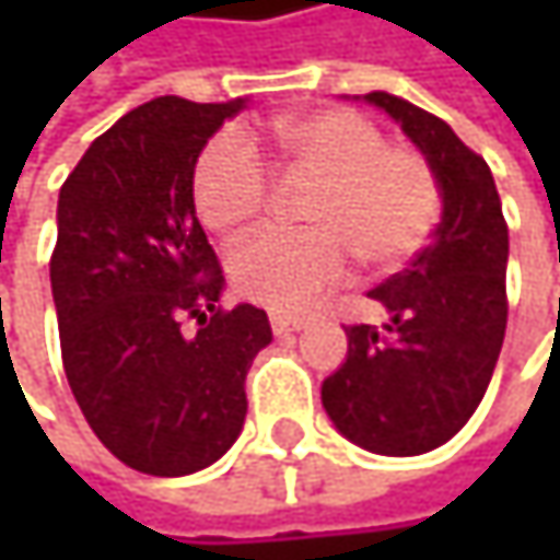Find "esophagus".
<instances>
[{
    "instance_id": "1",
    "label": "esophagus",
    "mask_w": 560,
    "mask_h": 560,
    "mask_svg": "<svg viewBox=\"0 0 560 560\" xmlns=\"http://www.w3.org/2000/svg\"><path fill=\"white\" fill-rule=\"evenodd\" d=\"M269 324H272L276 334H291V330H304V327H307V317H294V314L272 311V314H269Z\"/></svg>"
}]
</instances>
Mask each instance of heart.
Segmentation results:
<instances>
[{
    "label": "heart",
    "mask_w": 560,
    "mask_h": 560,
    "mask_svg": "<svg viewBox=\"0 0 560 560\" xmlns=\"http://www.w3.org/2000/svg\"><path fill=\"white\" fill-rule=\"evenodd\" d=\"M279 165L314 184L304 233L266 230L230 256L233 284L279 311L314 301L343 276L347 253L366 272H395L428 243L441 217V180L431 162L386 142L383 129L347 106L294 109L272 122ZM272 200V177L259 152L236 139H213L194 168V207L203 226L236 236Z\"/></svg>",
    "instance_id": "obj_1"
}]
</instances>
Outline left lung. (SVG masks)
I'll list each match as a JSON object with an SVG mask.
<instances>
[{"label":"left lung","mask_w":560,"mask_h":560,"mask_svg":"<svg viewBox=\"0 0 560 560\" xmlns=\"http://www.w3.org/2000/svg\"><path fill=\"white\" fill-rule=\"evenodd\" d=\"M366 100L431 162L444 213L408 269L370 291L389 320L347 327V363L324 380L320 401L353 444L415 457L451 441L493 380L509 317V226L490 165L444 119L392 93Z\"/></svg>","instance_id":"obj_1"}]
</instances>
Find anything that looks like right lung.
<instances>
[{"label":"right lung","mask_w":560,"mask_h":560,"mask_svg":"<svg viewBox=\"0 0 560 560\" xmlns=\"http://www.w3.org/2000/svg\"><path fill=\"white\" fill-rule=\"evenodd\" d=\"M246 103L159 96L106 129L57 200L60 360L93 434L132 470L184 477L246 421V373L272 327L220 307L223 269L194 213V165Z\"/></svg>","instance_id":"obj_1"}]
</instances>
